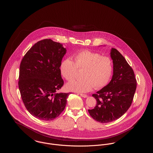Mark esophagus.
Returning a JSON list of instances; mask_svg holds the SVG:
<instances>
[{
	"label": "esophagus",
	"instance_id": "34e87169",
	"mask_svg": "<svg viewBox=\"0 0 153 153\" xmlns=\"http://www.w3.org/2000/svg\"><path fill=\"white\" fill-rule=\"evenodd\" d=\"M79 95H80V96H81V97H84V98H87V97H88V95H85V94H80Z\"/></svg>",
	"mask_w": 153,
	"mask_h": 153
}]
</instances>
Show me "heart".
Masks as SVG:
<instances>
[{"mask_svg": "<svg viewBox=\"0 0 153 153\" xmlns=\"http://www.w3.org/2000/svg\"><path fill=\"white\" fill-rule=\"evenodd\" d=\"M74 60L65 58L60 65L61 74L67 80H73L77 76L79 70H82V79L67 84L69 91L87 92L94 87L100 89L108 83L113 72L112 60L108 56L84 50L74 54Z\"/></svg>", "mask_w": 153, "mask_h": 153, "instance_id": "heart-1", "label": "heart"}]
</instances>
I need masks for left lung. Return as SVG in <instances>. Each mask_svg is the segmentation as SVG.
<instances>
[{
	"label": "left lung",
	"mask_w": 153,
	"mask_h": 153,
	"mask_svg": "<svg viewBox=\"0 0 153 153\" xmlns=\"http://www.w3.org/2000/svg\"><path fill=\"white\" fill-rule=\"evenodd\" d=\"M111 57L114 65L112 80L92 95L97 104L94 108L88 109L91 117L102 123L115 120L127 112L137 88L134 71L121 53L112 48Z\"/></svg>",
	"instance_id": "obj_1"
}]
</instances>
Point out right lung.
I'll return each mask as SVG.
<instances>
[{"mask_svg": "<svg viewBox=\"0 0 153 153\" xmlns=\"http://www.w3.org/2000/svg\"><path fill=\"white\" fill-rule=\"evenodd\" d=\"M62 45L45 39L34 44L22 58L18 87L30 113L52 120L65 108L69 93H57L64 85L59 67L65 54Z\"/></svg>", "mask_w": 153, "mask_h": 153, "instance_id": "1", "label": "right lung"}]
</instances>
